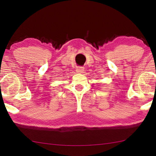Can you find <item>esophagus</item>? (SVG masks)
I'll use <instances>...</instances> for the list:
<instances>
[{
	"mask_svg": "<svg viewBox=\"0 0 156 156\" xmlns=\"http://www.w3.org/2000/svg\"><path fill=\"white\" fill-rule=\"evenodd\" d=\"M76 71L78 73H83V72L84 71V68L83 67H82V66H79V67L76 68Z\"/></svg>",
	"mask_w": 156,
	"mask_h": 156,
	"instance_id": "esophagus-1",
	"label": "esophagus"
}]
</instances>
